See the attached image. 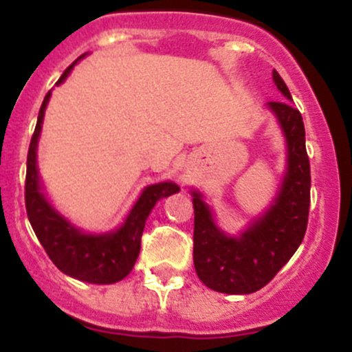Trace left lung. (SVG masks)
Masks as SVG:
<instances>
[{
    "instance_id": "left-lung-1",
    "label": "left lung",
    "mask_w": 352,
    "mask_h": 352,
    "mask_svg": "<svg viewBox=\"0 0 352 352\" xmlns=\"http://www.w3.org/2000/svg\"><path fill=\"white\" fill-rule=\"evenodd\" d=\"M272 81L285 98L292 95L272 71ZM285 137L287 160L271 205L254 215L236 234L217 224L212 206L191 189L195 206V269L199 280L221 294H254L278 274L304 239L311 203V168L300 113L290 102H267Z\"/></svg>"
}]
</instances>
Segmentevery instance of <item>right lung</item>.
Returning <instances> with one entry per match:
<instances>
[{
	"instance_id": "add662e5",
	"label": "right lung",
	"mask_w": 352,
	"mask_h": 352,
	"mask_svg": "<svg viewBox=\"0 0 352 352\" xmlns=\"http://www.w3.org/2000/svg\"><path fill=\"white\" fill-rule=\"evenodd\" d=\"M83 57H87V54L65 69L57 85L67 80L72 67ZM50 97L52 91H48L39 109L38 123L28 153L25 208L29 222L48 257L64 274L94 285L118 283L126 278L135 265L140 252V238L151 210L160 199L179 192L180 187L172 180L146 186L124 221L111 231L88 232L72 224L50 201L38 170V142Z\"/></svg>"
}]
</instances>
